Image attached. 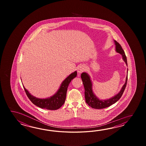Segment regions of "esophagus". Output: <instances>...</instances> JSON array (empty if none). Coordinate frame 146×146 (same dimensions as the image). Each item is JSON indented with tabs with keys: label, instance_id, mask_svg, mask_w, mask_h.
I'll list each match as a JSON object with an SVG mask.
<instances>
[{
	"label": "esophagus",
	"instance_id": "34e87169",
	"mask_svg": "<svg viewBox=\"0 0 146 146\" xmlns=\"http://www.w3.org/2000/svg\"><path fill=\"white\" fill-rule=\"evenodd\" d=\"M85 69V67L84 65L79 66L77 69L78 74H81L82 72H84V70Z\"/></svg>",
	"mask_w": 146,
	"mask_h": 146
}]
</instances>
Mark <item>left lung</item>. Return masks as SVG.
I'll use <instances>...</instances> for the list:
<instances>
[{"mask_svg": "<svg viewBox=\"0 0 146 146\" xmlns=\"http://www.w3.org/2000/svg\"><path fill=\"white\" fill-rule=\"evenodd\" d=\"M115 45V51L119 53L122 56V58L127 66V58L124 50H123L121 45L117 42L114 40ZM127 76H128V69H127V76L126 78L125 82L121 89L117 94L110 99L106 100H100L96 96L93 92L92 89V82L90 78L89 74L87 72H84L81 74V78L83 82L84 88V96L86 99V102L88 106H90L92 108L96 109H104L108 108L112 104L116 102L118 100L121 98L123 93L127 84Z\"/></svg>", "mask_w": 146, "mask_h": 146, "instance_id": "1", "label": "left lung"}]
</instances>
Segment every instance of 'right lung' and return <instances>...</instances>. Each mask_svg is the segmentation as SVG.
I'll return each instance as SVG.
<instances>
[{
	"label": "right lung",
	"instance_id": "1",
	"mask_svg": "<svg viewBox=\"0 0 146 146\" xmlns=\"http://www.w3.org/2000/svg\"><path fill=\"white\" fill-rule=\"evenodd\" d=\"M77 71H75L69 74L62 82L58 90L57 91L56 93L52 96L45 99L37 98L33 96L28 91V90L25 88L24 86H23L29 99L30 100V101L34 105L42 109L56 110L59 109L64 104L69 84H70L71 81L74 78L77 77Z\"/></svg>",
	"mask_w": 146,
	"mask_h": 146
}]
</instances>
